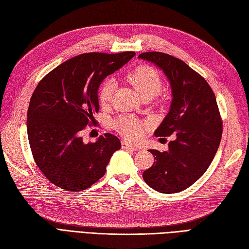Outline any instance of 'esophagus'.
<instances>
[{"label":"esophagus","instance_id":"obj_1","mask_svg":"<svg viewBox=\"0 0 249 249\" xmlns=\"http://www.w3.org/2000/svg\"><path fill=\"white\" fill-rule=\"evenodd\" d=\"M122 148L126 149V150H138V147L129 144L128 142L125 141V140H123V141H122Z\"/></svg>","mask_w":249,"mask_h":249}]
</instances>
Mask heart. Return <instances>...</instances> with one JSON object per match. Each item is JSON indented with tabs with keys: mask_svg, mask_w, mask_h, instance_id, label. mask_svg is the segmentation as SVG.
<instances>
[{
	"mask_svg": "<svg viewBox=\"0 0 249 249\" xmlns=\"http://www.w3.org/2000/svg\"><path fill=\"white\" fill-rule=\"evenodd\" d=\"M127 80L136 88V90L143 98H152L162 90L163 80L158 70L149 65H140L133 68L127 74ZM116 84L112 80L103 82L99 89V100L103 106L111 103ZM114 128L129 141H139L145 131L150 127V123L146 120H140L135 117L122 114L114 121Z\"/></svg>",
	"mask_w": 249,
	"mask_h": 249,
	"instance_id": "b5f03b06",
	"label": "heart"
}]
</instances>
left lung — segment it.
I'll use <instances>...</instances> for the list:
<instances>
[{
	"instance_id": "1",
	"label": "left lung",
	"mask_w": 249,
	"mask_h": 249,
	"mask_svg": "<svg viewBox=\"0 0 249 249\" xmlns=\"http://www.w3.org/2000/svg\"><path fill=\"white\" fill-rule=\"evenodd\" d=\"M139 58L160 67L173 89L170 110L155 136L175 132L167 151L149 150L155 162L143 179L159 193H180L204 175L219 148L223 125L215 95L206 80L180 59L158 52Z\"/></svg>"
}]
</instances>
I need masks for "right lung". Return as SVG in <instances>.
Masks as SVG:
<instances>
[{
    "instance_id": "obj_1",
    "label": "right lung",
    "mask_w": 249,
    "mask_h": 249,
    "mask_svg": "<svg viewBox=\"0 0 249 249\" xmlns=\"http://www.w3.org/2000/svg\"><path fill=\"white\" fill-rule=\"evenodd\" d=\"M136 53H82L62 63L39 82L27 111L31 154L47 179L67 191H82L105 175L120 140L105 133L97 142L81 137L99 111L98 90L107 75Z\"/></svg>"
}]
</instances>
